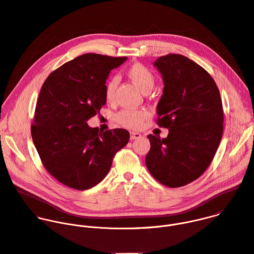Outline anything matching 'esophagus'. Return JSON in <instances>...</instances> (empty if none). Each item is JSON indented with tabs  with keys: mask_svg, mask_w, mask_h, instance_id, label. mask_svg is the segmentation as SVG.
Wrapping results in <instances>:
<instances>
[{
	"mask_svg": "<svg viewBox=\"0 0 254 254\" xmlns=\"http://www.w3.org/2000/svg\"><path fill=\"white\" fill-rule=\"evenodd\" d=\"M130 139H136V138H139L141 136V134L139 132H133V131H130Z\"/></svg>",
	"mask_w": 254,
	"mask_h": 254,
	"instance_id": "esophagus-1",
	"label": "esophagus"
}]
</instances>
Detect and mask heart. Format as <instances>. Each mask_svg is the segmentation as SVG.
Segmentation results:
<instances>
[{
  "mask_svg": "<svg viewBox=\"0 0 254 254\" xmlns=\"http://www.w3.org/2000/svg\"><path fill=\"white\" fill-rule=\"evenodd\" d=\"M127 75L144 93H148L152 90L156 81L153 71L142 63H134L130 65L127 69ZM117 86L118 80L116 78L107 81L104 90L107 102L115 101ZM147 118L148 113L144 110H123L116 116V121L124 127L128 129H137Z\"/></svg>",
  "mask_w": 254,
  "mask_h": 254,
  "instance_id": "b5f03b06",
  "label": "heart"
}]
</instances>
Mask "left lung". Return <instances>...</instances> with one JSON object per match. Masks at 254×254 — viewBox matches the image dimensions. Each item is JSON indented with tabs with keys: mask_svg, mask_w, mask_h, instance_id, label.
Here are the masks:
<instances>
[{
	"mask_svg": "<svg viewBox=\"0 0 254 254\" xmlns=\"http://www.w3.org/2000/svg\"><path fill=\"white\" fill-rule=\"evenodd\" d=\"M163 95L157 124L169 128L166 138L149 134L146 165L152 176L170 188L198 179L211 164L223 133V107L218 87L208 72L181 54L158 58Z\"/></svg>",
	"mask_w": 254,
	"mask_h": 254,
	"instance_id": "8db88e82",
	"label": "left lung"
}]
</instances>
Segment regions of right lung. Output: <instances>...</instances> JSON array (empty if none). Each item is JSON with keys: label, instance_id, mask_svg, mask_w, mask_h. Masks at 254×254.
I'll list each match as a JSON object with an SVG mask.
<instances>
[{"label": "right lung", "instance_id": "1", "mask_svg": "<svg viewBox=\"0 0 254 254\" xmlns=\"http://www.w3.org/2000/svg\"><path fill=\"white\" fill-rule=\"evenodd\" d=\"M126 60L83 54L51 72L42 85L31 134L45 169L67 187L87 190L97 185L128 142L127 129L99 131L86 123L106 102L111 70Z\"/></svg>", "mask_w": 254, "mask_h": 254}]
</instances>
